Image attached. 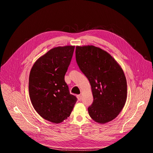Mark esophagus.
I'll use <instances>...</instances> for the list:
<instances>
[{
  "label": "esophagus",
  "mask_w": 153,
  "mask_h": 153,
  "mask_svg": "<svg viewBox=\"0 0 153 153\" xmlns=\"http://www.w3.org/2000/svg\"><path fill=\"white\" fill-rule=\"evenodd\" d=\"M77 98L78 100H79V101H80V100H81V95H77Z\"/></svg>",
  "instance_id": "34e87169"
}]
</instances>
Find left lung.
I'll return each mask as SVG.
<instances>
[{
  "instance_id": "left-lung-1",
  "label": "left lung",
  "mask_w": 153,
  "mask_h": 153,
  "mask_svg": "<svg viewBox=\"0 0 153 153\" xmlns=\"http://www.w3.org/2000/svg\"><path fill=\"white\" fill-rule=\"evenodd\" d=\"M76 59L89 80L93 97L88 113L99 123L113 120L126 100L127 84L119 64L107 52L93 46H77Z\"/></svg>"
}]
</instances>
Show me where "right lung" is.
Listing matches in <instances>:
<instances>
[{
  "label": "right lung",
  "instance_id": "right-lung-1",
  "mask_svg": "<svg viewBox=\"0 0 153 153\" xmlns=\"http://www.w3.org/2000/svg\"><path fill=\"white\" fill-rule=\"evenodd\" d=\"M75 46L51 49L33 64L28 91L32 105L44 119L60 123L71 114L77 98L70 93L65 75Z\"/></svg>",
  "mask_w": 153,
  "mask_h": 153
}]
</instances>
